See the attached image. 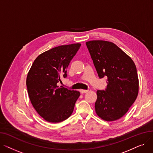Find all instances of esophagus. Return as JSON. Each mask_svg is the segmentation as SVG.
Returning a JSON list of instances; mask_svg holds the SVG:
<instances>
[{
    "mask_svg": "<svg viewBox=\"0 0 153 153\" xmlns=\"http://www.w3.org/2000/svg\"><path fill=\"white\" fill-rule=\"evenodd\" d=\"M88 91H87V90H82V89L80 90V92H81V94H85V93L88 92Z\"/></svg>",
    "mask_w": 153,
    "mask_h": 153,
    "instance_id": "34e87169",
    "label": "esophagus"
}]
</instances>
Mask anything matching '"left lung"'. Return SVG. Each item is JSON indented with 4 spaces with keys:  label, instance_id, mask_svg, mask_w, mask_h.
Here are the masks:
<instances>
[{
    "label": "left lung",
    "instance_id": "8db88e82",
    "mask_svg": "<svg viewBox=\"0 0 153 153\" xmlns=\"http://www.w3.org/2000/svg\"><path fill=\"white\" fill-rule=\"evenodd\" d=\"M100 78L107 77L105 91H97V115L107 122L121 118L136 100L139 80L135 64L114 43L92 40L85 43Z\"/></svg>",
    "mask_w": 153,
    "mask_h": 153
}]
</instances>
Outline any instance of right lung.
<instances>
[{"instance_id":"right-lung-1","label":"right lung","mask_w":153,"mask_h":153,"mask_svg":"<svg viewBox=\"0 0 153 153\" xmlns=\"http://www.w3.org/2000/svg\"><path fill=\"white\" fill-rule=\"evenodd\" d=\"M81 43L62 45L39 54L28 72L29 98L37 113L46 122L59 123L68 118L80 96L76 91L58 85L81 47Z\"/></svg>"}]
</instances>
